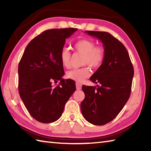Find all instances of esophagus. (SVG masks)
Wrapping results in <instances>:
<instances>
[{"instance_id":"esophagus-1","label":"esophagus","mask_w":151,"mask_h":151,"mask_svg":"<svg viewBox=\"0 0 151 151\" xmlns=\"http://www.w3.org/2000/svg\"><path fill=\"white\" fill-rule=\"evenodd\" d=\"M76 88L77 90H81L82 88V84L79 83H76Z\"/></svg>"}]
</instances>
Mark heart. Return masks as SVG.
Wrapping results in <instances>:
<instances>
[{"instance_id":"heart-1","label":"heart","mask_w":151,"mask_h":151,"mask_svg":"<svg viewBox=\"0 0 151 151\" xmlns=\"http://www.w3.org/2000/svg\"><path fill=\"white\" fill-rule=\"evenodd\" d=\"M75 51L83 55L82 65H88L96 68L100 66L104 59V50L103 47H96L95 42L90 39L79 40L74 45ZM71 53L67 48H63L60 53V60L63 67H70ZM90 70L86 66L76 68L66 73V77L76 82H82L90 76Z\"/></svg>"}]
</instances>
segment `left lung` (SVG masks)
I'll use <instances>...</instances> for the list:
<instances>
[{
	"label": "left lung",
	"instance_id": "8db88e82",
	"mask_svg": "<svg viewBox=\"0 0 151 151\" xmlns=\"http://www.w3.org/2000/svg\"><path fill=\"white\" fill-rule=\"evenodd\" d=\"M85 33L101 40L105 55L103 63L90 78L100 86H83L85 97L81 109L88 122L104 125L118 115L129 100L134 68L127 48L110 33L88 30Z\"/></svg>",
	"mask_w": 151,
	"mask_h": 151
}]
</instances>
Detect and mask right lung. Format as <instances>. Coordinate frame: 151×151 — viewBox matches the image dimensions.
<instances>
[{"label": "right lung", "mask_w": 151, "mask_h": 151, "mask_svg": "<svg viewBox=\"0 0 151 151\" xmlns=\"http://www.w3.org/2000/svg\"><path fill=\"white\" fill-rule=\"evenodd\" d=\"M77 29L47 30L27 46L19 64V92L27 109L35 120L55 122L62 115L65 104L76 90L75 82L63 79L60 60L66 39ZM52 80H60L57 87Z\"/></svg>", "instance_id": "right-lung-1"}]
</instances>
